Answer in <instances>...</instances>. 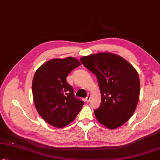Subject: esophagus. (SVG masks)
Listing matches in <instances>:
<instances>
[{
  "instance_id": "esophagus-1",
  "label": "esophagus",
  "mask_w": 160,
  "mask_h": 160,
  "mask_svg": "<svg viewBox=\"0 0 160 160\" xmlns=\"http://www.w3.org/2000/svg\"><path fill=\"white\" fill-rule=\"evenodd\" d=\"M90 98H91V95H90V93H88V95H87V97L86 99H85L86 102H89Z\"/></svg>"
}]
</instances>
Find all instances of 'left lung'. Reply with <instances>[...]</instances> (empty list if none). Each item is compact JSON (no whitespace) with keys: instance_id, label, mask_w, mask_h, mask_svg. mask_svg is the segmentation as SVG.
Listing matches in <instances>:
<instances>
[{"instance_id":"8db88e82","label":"left lung","mask_w":160,"mask_h":160,"mask_svg":"<svg viewBox=\"0 0 160 160\" xmlns=\"http://www.w3.org/2000/svg\"><path fill=\"white\" fill-rule=\"evenodd\" d=\"M80 59L98 80L101 103L94 110L97 120L111 130L123 126L134 114L139 99L137 71L124 58L111 52L92 54Z\"/></svg>"}]
</instances>
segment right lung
Wrapping results in <instances>:
<instances>
[{
    "label": "right lung",
    "mask_w": 160,
    "mask_h": 160,
    "mask_svg": "<svg viewBox=\"0 0 160 160\" xmlns=\"http://www.w3.org/2000/svg\"><path fill=\"white\" fill-rule=\"evenodd\" d=\"M81 65L76 58L52 59L37 69L32 80L34 105L43 120L55 128L71 123L79 113L84 102L76 98L67 77Z\"/></svg>",
    "instance_id": "add662e5"
}]
</instances>
